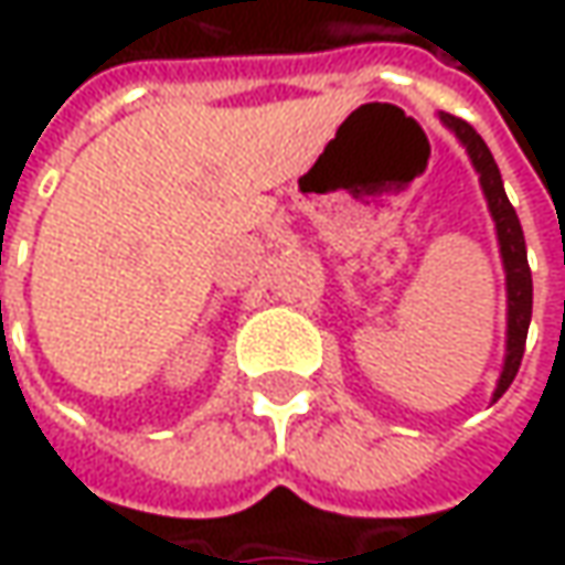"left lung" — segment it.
<instances>
[{"instance_id": "1", "label": "left lung", "mask_w": 565, "mask_h": 565, "mask_svg": "<svg viewBox=\"0 0 565 565\" xmlns=\"http://www.w3.org/2000/svg\"><path fill=\"white\" fill-rule=\"evenodd\" d=\"M446 128L456 131V138L466 143L468 157L475 169L481 172V188L488 194V206L497 223V238H500V254H503V267H507V298H510V323H507V364L497 383L493 399H500L510 383L519 374V364L525 355V339H529V323H532V270H529V254H525V235H522V223L512 210L510 198L503 191V179L500 169L493 163V153L488 143L481 141V135L459 116H440Z\"/></svg>"}]
</instances>
